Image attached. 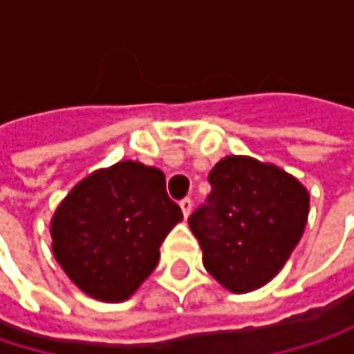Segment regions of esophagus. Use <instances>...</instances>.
Segmentation results:
<instances>
[{"mask_svg": "<svg viewBox=\"0 0 354 354\" xmlns=\"http://www.w3.org/2000/svg\"><path fill=\"white\" fill-rule=\"evenodd\" d=\"M180 207H182L184 217H188V215H190V211H192V198H190V196H184V198L180 201Z\"/></svg>", "mask_w": 354, "mask_h": 354, "instance_id": "obj_1", "label": "esophagus"}]
</instances>
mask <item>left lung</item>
<instances>
[{"label":"left lung","mask_w":354,"mask_h":354,"mask_svg":"<svg viewBox=\"0 0 354 354\" xmlns=\"http://www.w3.org/2000/svg\"><path fill=\"white\" fill-rule=\"evenodd\" d=\"M209 184L188 217L205 268L234 293L266 285L304 236L308 190L281 168L240 156L223 158Z\"/></svg>","instance_id":"obj_1"}]
</instances>
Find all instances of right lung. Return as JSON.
Here are the masks:
<instances>
[{"label": "right lung", "mask_w": 354, "mask_h": 354, "mask_svg": "<svg viewBox=\"0 0 354 354\" xmlns=\"http://www.w3.org/2000/svg\"><path fill=\"white\" fill-rule=\"evenodd\" d=\"M180 219L164 172L120 162L65 196L50 221L53 252L84 293L122 301L151 274L162 242Z\"/></svg>", "instance_id": "1"}]
</instances>
